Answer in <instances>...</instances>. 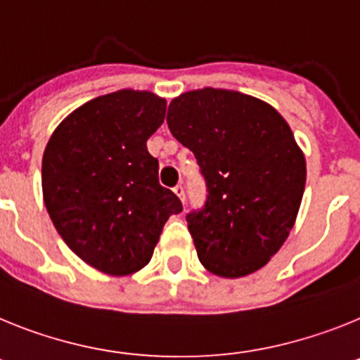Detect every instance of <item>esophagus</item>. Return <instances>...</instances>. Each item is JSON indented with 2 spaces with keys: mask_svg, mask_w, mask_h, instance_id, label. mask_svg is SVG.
Masks as SVG:
<instances>
[{
  "mask_svg": "<svg viewBox=\"0 0 360 360\" xmlns=\"http://www.w3.org/2000/svg\"><path fill=\"white\" fill-rule=\"evenodd\" d=\"M174 192H176L177 198H179L181 201L184 202V188H183V184H177V186H174Z\"/></svg>",
  "mask_w": 360,
  "mask_h": 360,
  "instance_id": "34e87169",
  "label": "esophagus"
}]
</instances>
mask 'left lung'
I'll use <instances>...</instances> for the list:
<instances>
[{
	"mask_svg": "<svg viewBox=\"0 0 360 360\" xmlns=\"http://www.w3.org/2000/svg\"><path fill=\"white\" fill-rule=\"evenodd\" d=\"M167 123L205 177V206L186 215L202 266L228 279L264 266L290 236L306 184L288 123L268 103L223 89L181 94Z\"/></svg>",
	"mask_w": 360,
	"mask_h": 360,
	"instance_id": "left-lung-1",
	"label": "left lung"
}]
</instances>
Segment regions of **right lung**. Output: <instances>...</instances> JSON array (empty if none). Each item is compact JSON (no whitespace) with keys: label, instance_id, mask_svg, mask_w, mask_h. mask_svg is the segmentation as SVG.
Instances as JSON below:
<instances>
[{"label":"right lung","instance_id":"1","mask_svg":"<svg viewBox=\"0 0 360 360\" xmlns=\"http://www.w3.org/2000/svg\"><path fill=\"white\" fill-rule=\"evenodd\" d=\"M167 101L145 90H117L61 121L43 154V199L68 248L96 270L130 275L152 259L168 217L183 210L159 184L146 150Z\"/></svg>","mask_w":360,"mask_h":360}]
</instances>
